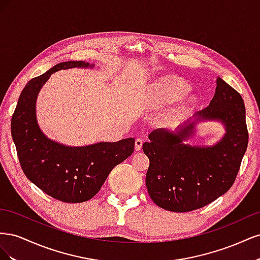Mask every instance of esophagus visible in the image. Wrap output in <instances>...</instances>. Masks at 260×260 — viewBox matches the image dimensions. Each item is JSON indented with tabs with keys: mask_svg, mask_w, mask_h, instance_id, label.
<instances>
[{
	"mask_svg": "<svg viewBox=\"0 0 260 260\" xmlns=\"http://www.w3.org/2000/svg\"><path fill=\"white\" fill-rule=\"evenodd\" d=\"M142 145H143V140L142 139H137L136 142H135L136 151H141V148H142Z\"/></svg>",
	"mask_w": 260,
	"mask_h": 260,
	"instance_id": "34e87169",
	"label": "esophagus"
}]
</instances>
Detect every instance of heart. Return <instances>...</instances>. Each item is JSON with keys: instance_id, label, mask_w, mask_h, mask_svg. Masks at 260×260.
I'll return each mask as SVG.
<instances>
[{"instance_id": "obj_1", "label": "heart", "mask_w": 260, "mask_h": 260, "mask_svg": "<svg viewBox=\"0 0 260 260\" xmlns=\"http://www.w3.org/2000/svg\"><path fill=\"white\" fill-rule=\"evenodd\" d=\"M188 90L190 86L177 77L168 76L159 78L149 85L145 107L151 111H158L164 106L170 104L171 102L185 95ZM195 102L196 98L193 95L180 99L165 117V123L171 127L179 123L193 108Z\"/></svg>"}]
</instances>
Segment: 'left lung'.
<instances>
[{"label": "left lung", "instance_id": "obj_1", "mask_svg": "<svg viewBox=\"0 0 260 260\" xmlns=\"http://www.w3.org/2000/svg\"><path fill=\"white\" fill-rule=\"evenodd\" d=\"M224 125L225 135L212 146L185 142L201 122ZM143 144L149 159L145 184L153 202L169 211L185 212L202 208L226 193L240 170L248 144L245 105L240 93L217 78L209 105L175 132L157 129Z\"/></svg>", "mask_w": 260, "mask_h": 260}]
</instances>
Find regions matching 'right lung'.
<instances>
[{"label":"right lung","mask_w":260,"mask_h":260,"mask_svg":"<svg viewBox=\"0 0 260 260\" xmlns=\"http://www.w3.org/2000/svg\"><path fill=\"white\" fill-rule=\"evenodd\" d=\"M69 68H94L82 60L62 61L31 79L20 93L12 118V138L26 177L53 199L65 203L91 200L109 172L135 151V139L68 146L46 137L39 127L36 104L52 74Z\"/></svg>","instance_id":"1"}]
</instances>
